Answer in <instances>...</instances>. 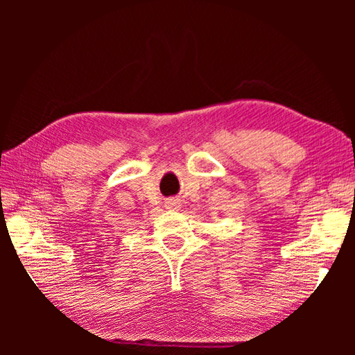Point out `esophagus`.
Instances as JSON below:
<instances>
[{
	"mask_svg": "<svg viewBox=\"0 0 355 355\" xmlns=\"http://www.w3.org/2000/svg\"><path fill=\"white\" fill-rule=\"evenodd\" d=\"M180 207H182V203H180V199H177V197H172V199L166 202L167 209H178Z\"/></svg>",
	"mask_w": 355,
	"mask_h": 355,
	"instance_id": "1",
	"label": "esophagus"
}]
</instances>
